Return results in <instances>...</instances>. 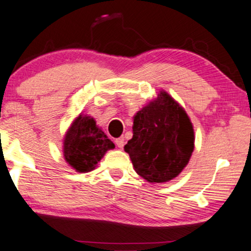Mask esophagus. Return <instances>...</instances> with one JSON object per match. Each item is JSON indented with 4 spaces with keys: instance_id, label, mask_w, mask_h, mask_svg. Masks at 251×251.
<instances>
[{
    "instance_id": "esophagus-1",
    "label": "esophagus",
    "mask_w": 251,
    "mask_h": 251,
    "mask_svg": "<svg viewBox=\"0 0 251 251\" xmlns=\"http://www.w3.org/2000/svg\"><path fill=\"white\" fill-rule=\"evenodd\" d=\"M115 144H116V146L120 147V149H122V147L125 146V138H123V137H120V138H116V139H115Z\"/></svg>"
}]
</instances>
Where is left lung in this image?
<instances>
[{"label":"left lung","instance_id":"8db88e82","mask_svg":"<svg viewBox=\"0 0 251 251\" xmlns=\"http://www.w3.org/2000/svg\"><path fill=\"white\" fill-rule=\"evenodd\" d=\"M132 131L125 151L136 173L150 183L171 180L190 161L193 126L186 112L167 92L137 113Z\"/></svg>","mask_w":251,"mask_h":251}]
</instances>
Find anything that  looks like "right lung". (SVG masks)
Instances as JSON below:
<instances>
[{"label": "right lung", "instance_id": "obj_1", "mask_svg": "<svg viewBox=\"0 0 251 251\" xmlns=\"http://www.w3.org/2000/svg\"><path fill=\"white\" fill-rule=\"evenodd\" d=\"M114 144L96 126L90 116H82L73 122L64 139L65 160L78 173L95 169L108 150Z\"/></svg>", "mask_w": 251, "mask_h": 251}]
</instances>
